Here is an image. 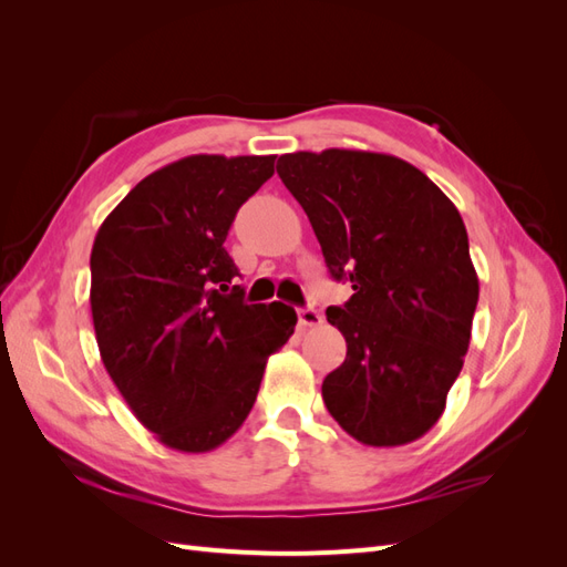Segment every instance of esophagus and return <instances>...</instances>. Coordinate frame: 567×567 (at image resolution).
Segmentation results:
<instances>
[{"label": "esophagus", "instance_id": "obj_1", "mask_svg": "<svg viewBox=\"0 0 567 567\" xmlns=\"http://www.w3.org/2000/svg\"><path fill=\"white\" fill-rule=\"evenodd\" d=\"M298 323H300V329H312V326L321 323V315L315 310V307H300Z\"/></svg>", "mask_w": 567, "mask_h": 567}]
</instances>
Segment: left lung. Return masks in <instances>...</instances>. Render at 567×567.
<instances>
[{
  "mask_svg": "<svg viewBox=\"0 0 567 567\" xmlns=\"http://www.w3.org/2000/svg\"><path fill=\"white\" fill-rule=\"evenodd\" d=\"M277 173L302 205L352 298L326 319L348 354L321 398L346 433L398 447L442 416L468 352L477 274L456 205L402 158L326 148L286 153Z\"/></svg>",
  "mask_w": 567,
  "mask_h": 567,
  "instance_id": "1",
  "label": "left lung"
}]
</instances>
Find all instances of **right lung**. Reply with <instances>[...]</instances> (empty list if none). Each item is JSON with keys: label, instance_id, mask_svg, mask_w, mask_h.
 I'll use <instances>...</instances> for the list:
<instances>
[{"label": "right lung", "instance_id": "add662e5", "mask_svg": "<svg viewBox=\"0 0 567 567\" xmlns=\"http://www.w3.org/2000/svg\"><path fill=\"white\" fill-rule=\"evenodd\" d=\"M277 156H188L144 177L94 238L92 319L109 375L169 450L227 442L255 404L296 310L246 305L225 241ZM230 293L227 295L226 290Z\"/></svg>", "mask_w": 567, "mask_h": 567}]
</instances>
